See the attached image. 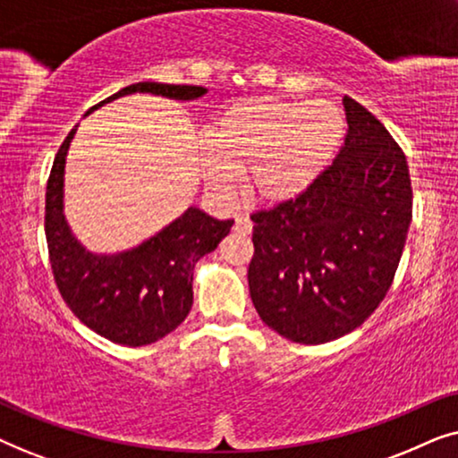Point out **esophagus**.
I'll use <instances>...</instances> for the list:
<instances>
[{"mask_svg": "<svg viewBox=\"0 0 458 458\" xmlns=\"http://www.w3.org/2000/svg\"><path fill=\"white\" fill-rule=\"evenodd\" d=\"M235 231H237V233H243V235L252 233V223H250V218L243 216V215L235 216Z\"/></svg>", "mask_w": 458, "mask_h": 458, "instance_id": "1", "label": "esophagus"}]
</instances>
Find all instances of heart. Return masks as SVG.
<instances>
[{
	"label": "heart",
	"instance_id": "1",
	"mask_svg": "<svg viewBox=\"0 0 458 458\" xmlns=\"http://www.w3.org/2000/svg\"><path fill=\"white\" fill-rule=\"evenodd\" d=\"M346 131L331 102H287L250 98L231 106L212 124L208 149L199 158L204 181L227 198L246 173L248 193L260 204H285L315 183L334 158Z\"/></svg>",
	"mask_w": 458,
	"mask_h": 458
}]
</instances>
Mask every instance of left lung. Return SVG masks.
<instances>
[{
    "label": "left lung",
    "mask_w": 458,
    "mask_h": 458,
    "mask_svg": "<svg viewBox=\"0 0 458 458\" xmlns=\"http://www.w3.org/2000/svg\"><path fill=\"white\" fill-rule=\"evenodd\" d=\"M334 165L302 196L254 212L248 285L268 327L325 344L373 315L390 290L412 218L404 152L352 98Z\"/></svg>",
    "instance_id": "8db88e82"
}]
</instances>
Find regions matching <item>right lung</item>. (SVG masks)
Instances as JSON below:
<instances>
[{
  "instance_id": "1",
  "label": "right lung",
  "mask_w": 458,
  "mask_h": 458,
  "mask_svg": "<svg viewBox=\"0 0 458 458\" xmlns=\"http://www.w3.org/2000/svg\"><path fill=\"white\" fill-rule=\"evenodd\" d=\"M129 93L171 99H198V85L135 83L89 108ZM87 112V114H89ZM72 129L55 154L46 191V237L55 285L81 323L123 346H146L177 329L193 304V267L215 250L233 221H216L187 208L179 218L140 246L118 254H93L72 235L64 216V165Z\"/></svg>"
}]
</instances>
